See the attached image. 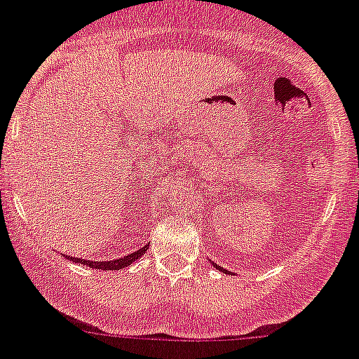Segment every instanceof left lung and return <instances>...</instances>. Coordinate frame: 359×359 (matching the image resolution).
<instances>
[{"instance_id":"left-lung-1","label":"left lung","mask_w":359,"mask_h":359,"mask_svg":"<svg viewBox=\"0 0 359 359\" xmlns=\"http://www.w3.org/2000/svg\"><path fill=\"white\" fill-rule=\"evenodd\" d=\"M213 266H215V264H213ZM215 267H218V269H222V267H220V266H215Z\"/></svg>"}]
</instances>
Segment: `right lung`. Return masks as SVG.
<instances>
[{"mask_svg": "<svg viewBox=\"0 0 359 359\" xmlns=\"http://www.w3.org/2000/svg\"><path fill=\"white\" fill-rule=\"evenodd\" d=\"M148 245L146 244L144 248H141L139 251H135V253L132 255H126V257L123 258H117V260H106V262H90V260H85V258H76V257H65L68 258V260L72 262H77V264H85L86 267H93V269H102V271H119V269H124V267H128L130 264H133V262L137 260V258H141L142 255L148 251Z\"/></svg>", "mask_w": 359, "mask_h": 359, "instance_id": "add662e5", "label": "right lung"}]
</instances>
